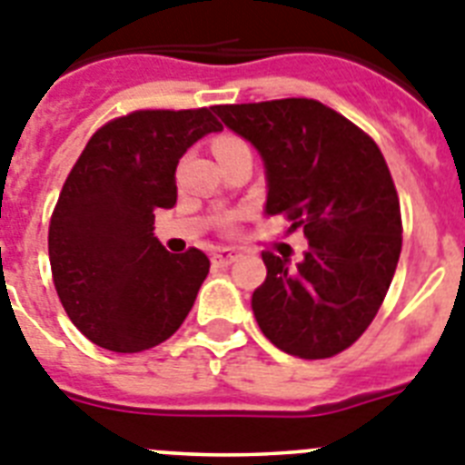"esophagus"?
Returning a JSON list of instances; mask_svg holds the SVG:
<instances>
[{
    "mask_svg": "<svg viewBox=\"0 0 465 465\" xmlns=\"http://www.w3.org/2000/svg\"><path fill=\"white\" fill-rule=\"evenodd\" d=\"M232 261H237V252L235 249H216L212 253V263L218 265V268H223V265H230Z\"/></svg>",
    "mask_w": 465,
    "mask_h": 465,
    "instance_id": "1",
    "label": "esophagus"
}]
</instances>
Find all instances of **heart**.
I'll return each mask as SVG.
<instances>
[{"instance_id": "obj_1", "label": "heart", "mask_w": 465, "mask_h": 465, "mask_svg": "<svg viewBox=\"0 0 465 465\" xmlns=\"http://www.w3.org/2000/svg\"><path fill=\"white\" fill-rule=\"evenodd\" d=\"M242 150H249V145H247V141H242V138L235 136V134H221V136L213 138V153H216L218 160H221V157H228V154L242 153ZM240 218H242V213H237V212L225 213V216L221 218V228L232 230Z\"/></svg>"}]
</instances>
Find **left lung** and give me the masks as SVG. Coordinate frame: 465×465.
I'll list each match as a JSON object with an SVG mask.
<instances>
[{
	"mask_svg": "<svg viewBox=\"0 0 465 465\" xmlns=\"http://www.w3.org/2000/svg\"><path fill=\"white\" fill-rule=\"evenodd\" d=\"M213 113L263 157L265 213L308 240L296 265L263 252L268 275L252 296L261 331L301 360L339 355L376 317L402 252L398 190L379 145L312 98Z\"/></svg>",
	"mask_w": 465,
	"mask_h": 465,
	"instance_id": "1",
	"label": "left lung"
}]
</instances>
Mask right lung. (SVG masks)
I'll return each mask as SVG.
<instances>
[{
    "label": "right lung",
    "instance_id": "right-lung-1",
    "mask_svg": "<svg viewBox=\"0 0 465 465\" xmlns=\"http://www.w3.org/2000/svg\"><path fill=\"white\" fill-rule=\"evenodd\" d=\"M213 108L134 110L89 138L67 173L49 223V261L67 317L96 346L141 352L176 334L209 259L169 253L154 209L176 204V164L204 134Z\"/></svg>",
    "mask_w": 465,
    "mask_h": 465
}]
</instances>
